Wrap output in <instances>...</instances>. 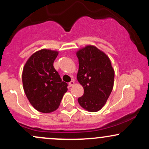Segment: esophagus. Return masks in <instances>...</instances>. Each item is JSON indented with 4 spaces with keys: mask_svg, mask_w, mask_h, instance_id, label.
I'll use <instances>...</instances> for the list:
<instances>
[{
    "mask_svg": "<svg viewBox=\"0 0 149 149\" xmlns=\"http://www.w3.org/2000/svg\"><path fill=\"white\" fill-rule=\"evenodd\" d=\"M74 84H75V81H74V80H71V81L70 82V83H69V85L70 87H72L73 85H74Z\"/></svg>",
    "mask_w": 149,
    "mask_h": 149,
    "instance_id": "34e87169",
    "label": "esophagus"
}]
</instances>
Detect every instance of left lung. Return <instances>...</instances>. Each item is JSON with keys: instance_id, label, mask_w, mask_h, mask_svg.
<instances>
[{"instance_id": "left-lung-1", "label": "left lung", "mask_w": 149, "mask_h": 149, "mask_svg": "<svg viewBox=\"0 0 149 149\" xmlns=\"http://www.w3.org/2000/svg\"><path fill=\"white\" fill-rule=\"evenodd\" d=\"M79 68L77 79L84 89L78 99L80 107L97 112L105 105L114 83V70L107 54L94 45H87L76 52Z\"/></svg>"}]
</instances>
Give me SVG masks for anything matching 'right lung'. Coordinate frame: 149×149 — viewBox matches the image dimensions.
<instances>
[{"instance_id":"1","label":"right lung","mask_w":149,"mask_h":149,"mask_svg":"<svg viewBox=\"0 0 149 149\" xmlns=\"http://www.w3.org/2000/svg\"><path fill=\"white\" fill-rule=\"evenodd\" d=\"M59 52L42 49L33 53L24 66L22 83L27 99L34 109L48 113L59 108L68 90L53 66Z\"/></svg>"}]
</instances>
